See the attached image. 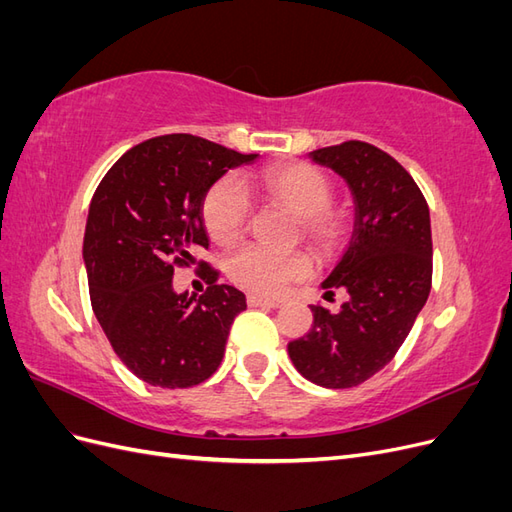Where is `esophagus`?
I'll use <instances>...</instances> for the list:
<instances>
[{
	"mask_svg": "<svg viewBox=\"0 0 512 512\" xmlns=\"http://www.w3.org/2000/svg\"><path fill=\"white\" fill-rule=\"evenodd\" d=\"M247 305L250 307H277L280 305V301L260 297V294H247Z\"/></svg>",
	"mask_w": 512,
	"mask_h": 512,
	"instance_id": "obj_1",
	"label": "esophagus"
}]
</instances>
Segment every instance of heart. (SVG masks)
<instances>
[{
	"label": "heart",
	"mask_w": 512,
	"mask_h": 512,
	"mask_svg": "<svg viewBox=\"0 0 512 512\" xmlns=\"http://www.w3.org/2000/svg\"><path fill=\"white\" fill-rule=\"evenodd\" d=\"M252 185L267 198L297 213L299 235L322 256H333L346 239L342 213L331 207L333 185L329 177L312 164L286 162L262 168L254 181L222 177L215 181L200 205L207 235L222 247L235 245L252 215L250 196L242 185ZM312 273V260L305 252L275 254L260 245H247L228 260V275L237 286L275 297L290 282Z\"/></svg>",
	"instance_id": "1"
}]
</instances>
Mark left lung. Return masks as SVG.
I'll list each match as a JSON object with an SVG mask.
<instances>
[{
  "label": "left lung",
  "instance_id": "obj_1",
  "mask_svg": "<svg viewBox=\"0 0 512 512\" xmlns=\"http://www.w3.org/2000/svg\"><path fill=\"white\" fill-rule=\"evenodd\" d=\"M309 156L342 175L354 194L350 245L322 284L350 299L339 314L312 305V329L288 344V354L309 382L350 389L393 361L429 297V207L408 170L374 145L346 141Z\"/></svg>",
  "mask_w": 512,
  "mask_h": 512
}]
</instances>
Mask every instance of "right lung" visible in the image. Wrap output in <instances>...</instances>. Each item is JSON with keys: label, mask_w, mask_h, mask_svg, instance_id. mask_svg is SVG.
Listing matches in <instances>:
<instances>
[{"label": "right lung", "mask_w": 512, "mask_h": 512, "mask_svg": "<svg viewBox=\"0 0 512 512\" xmlns=\"http://www.w3.org/2000/svg\"><path fill=\"white\" fill-rule=\"evenodd\" d=\"M254 158L164 134L123 153L91 198L83 241L91 307L121 363L151 386L188 389L222 363L245 294L196 260L209 247L200 205L228 168ZM194 264L210 284L198 300L172 290L174 269Z\"/></svg>", "instance_id": "right-lung-1"}]
</instances>
